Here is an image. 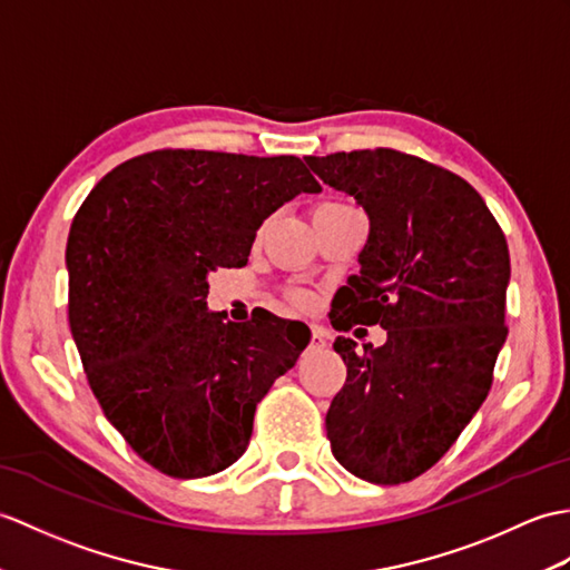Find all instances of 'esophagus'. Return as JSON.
<instances>
[{"instance_id":"esophagus-1","label":"esophagus","mask_w":570,"mask_h":570,"mask_svg":"<svg viewBox=\"0 0 570 570\" xmlns=\"http://www.w3.org/2000/svg\"><path fill=\"white\" fill-rule=\"evenodd\" d=\"M323 347H325L323 335L315 333V330H313V335H311V350H323Z\"/></svg>"}]
</instances>
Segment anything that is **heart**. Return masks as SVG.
<instances>
[{"mask_svg":"<svg viewBox=\"0 0 570 570\" xmlns=\"http://www.w3.org/2000/svg\"><path fill=\"white\" fill-rule=\"evenodd\" d=\"M333 206H342V204H321V206H315V210L317 208H333ZM288 301L294 303V306H298V308H311L313 306V296L308 294V291H291Z\"/></svg>","mask_w":570,"mask_h":570,"instance_id":"obj_1","label":"heart"}]
</instances>
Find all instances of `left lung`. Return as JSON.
Returning a JSON list of instances; mask_svg holds the SVG:
<instances>
[{"instance_id":"obj_1","label":"left lung","mask_w":570,"mask_h":570,"mask_svg":"<svg viewBox=\"0 0 570 570\" xmlns=\"http://www.w3.org/2000/svg\"><path fill=\"white\" fill-rule=\"evenodd\" d=\"M306 163L368 216L362 269L330 323L389 333L364 352L335 340L347 381L325 415L327 440L356 479L407 483L449 452L493 386L508 337L505 235L466 179L422 157L376 148Z\"/></svg>"}]
</instances>
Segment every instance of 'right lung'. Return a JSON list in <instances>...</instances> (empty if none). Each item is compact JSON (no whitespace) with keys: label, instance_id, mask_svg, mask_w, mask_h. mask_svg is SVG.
<instances>
[{"label":"right lung","instance_id":"obj_1","mask_svg":"<svg viewBox=\"0 0 570 570\" xmlns=\"http://www.w3.org/2000/svg\"><path fill=\"white\" fill-rule=\"evenodd\" d=\"M301 191L321 184L294 155L165 148L114 167L75 214L68 317L89 389L171 479L240 459L257 403L308 345L269 311H206L208 274L245 267L262 220Z\"/></svg>","mask_w":570,"mask_h":570}]
</instances>
